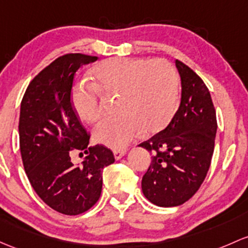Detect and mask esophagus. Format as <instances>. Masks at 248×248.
Instances as JSON below:
<instances>
[{"mask_svg":"<svg viewBox=\"0 0 248 248\" xmlns=\"http://www.w3.org/2000/svg\"><path fill=\"white\" fill-rule=\"evenodd\" d=\"M126 152H127L126 150H114L113 151L114 157H115V159H121L124 155H126Z\"/></svg>","mask_w":248,"mask_h":248,"instance_id":"34e87169","label":"esophagus"}]
</instances>
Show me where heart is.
I'll return each mask as SVG.
<instances>
[{
  "mask_svg": "<svg viewBox=\"0 0 248 248\" xmlns=\"http://www.w3.org/2000/svg\"><path fill=\"white\" fill-rule=\"evenodd\" d=\"M93 83L72 88L74 110L85 122L102 116V96H116L121 114L108 117L95 128V139L113 148H124L142 132L165 128L177 109L178 76L165 59L111 58L90 71Z\"/></svg>",
  "mask_w": 248,
  "mask_h": 248,
  "instance_id": "1",
  "label": "heart"
}]
</instances>
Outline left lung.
<instances>
[{"instance_id": "obj_1", "label": "left lung", "mask_w": 248, "mask_h": 248, "mask_svg": "<svg viewBox=\"0 0 248 248\" xmlns=\"http://www.w3.org/2000/svg\"><path fill=\"white\" fill-rule=\"evenodd\" d=\"M176 66L182 80L178 110L165 129L139 145L152 153L142 192L159 207H177L196 194L212 163L217 129L207 85L178 59Z\"/></svg>"}]
</instances>
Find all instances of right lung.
Instances as JSON below:
<instances>
[{
	"label": "right lung",
	"mask_w": 248,
	"mask_h": 248,
	"mask_svg": "<svg viewBox=\"0 0 248 248\" xmlns=\"http://www.w3.org/2000/svg\"><path fill=\"white\" fill-rule=\"evenodd\" d=\"M97 57L67 53L31 80L21 101L19 138L23 168L39 197L56 212L78 215L89 210L102 191V171L115 161L103 145L89 146L90 133L71 103L75 75ZM74 150L87 154L80 166Z\"/></svg>",
	"instance_id": "1"
}]
</instances>
